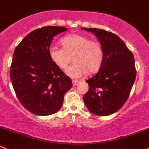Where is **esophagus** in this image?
I'll return each instance as SVG.
<instances>
[{
	"label": "esophagus",
	"mask_w": 149,
	"mask_h": 149,
	"mask_svg": "<svg viewBox=\"0 0 149 149\" xmlns=\"http://www.w3.org/2000/svg\"><path fill=\"white\" fill-rule=\"evenodd\" d=\"M79 83V80H73V86H76Z\"/></svg>",
	"instance_id": "obj_1"
}]
</instances>
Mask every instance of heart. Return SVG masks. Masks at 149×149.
<instances>
[{
	"mask_svg": "<svg viewBox=\"0 0 149 149\" xmlns=\"http://www.w3.org/2000/svg\"><path fill=\"white\" fill-rule=\"evenodd\" d=\"M63 48L51 46L49 49L50 60L59 68L65 70L71 61L73 63L66 70L68 76L80 78L87 71L95 72L100 68L103 60V51L99 42L90 41L86 36L70 34L60 41Z\"/></svg>",
	"mask_w": 149,
	"mask_h": 149,
	"instance_id": "1",
	"label": "heart"
}]
</instances>
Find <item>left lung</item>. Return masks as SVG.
<instances>
[{"instance_id": "obj_1", "label": "left lung", "mask_w": 149, "mask_h": 149, "mask_svg": "<svg viewBox=\"0 0 149 149\" xmlns=\"http://www.w3.org/2000/svg\"><path fill=\"white\" fill-rule=\"evenodd\" d=\"M81 29L95 34L103 51L99 71L86 81L89 90L84 95V102L93 114L108 116L119 111L129 97L136 77L134 56L114 33L102 29Z\"/></svg>"}]
</instances>
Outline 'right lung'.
<instances>
[{
  "instance_id": "obj_1",
  "label": "right lung",
  "mask_w": 149,
  "mask_h": 149,
  "mask_svg": "<svg viewBox=\"0 0 149 149\" xmlns=\"http://www.w3.org/2000/svg\"><path fill=\"white\" fill-rule=\"evenodd\" d=\"M68 29L47 26L27 35L16 47L10 78L17 98L38 116L57 113L72 81L50 60L49 49L55 36Z\"/></svg>"
}]
</instances>
